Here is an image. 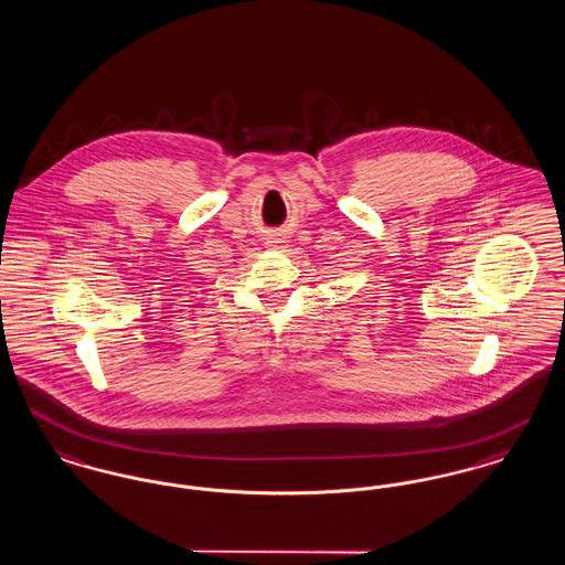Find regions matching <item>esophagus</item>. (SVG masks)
I'll use <instances>...</instances> for the list:
<instances>
[{
	"instance_id": "esophagus-1",
	"label": "esophagus",
	"mask_w": 565,
	"mask_h": 565,
	"mask_svg": "<svg viewBox=\"0 0 565 565\" xmlns=\"http://www.w3.org/2000/svg\"><path fill=\"white\" fill-rule=\"evenodd\" d=\"M270 247L273 249H284L286 247V242H281V239H275V242H269Z\"/></svg>"
}]
</instances>
